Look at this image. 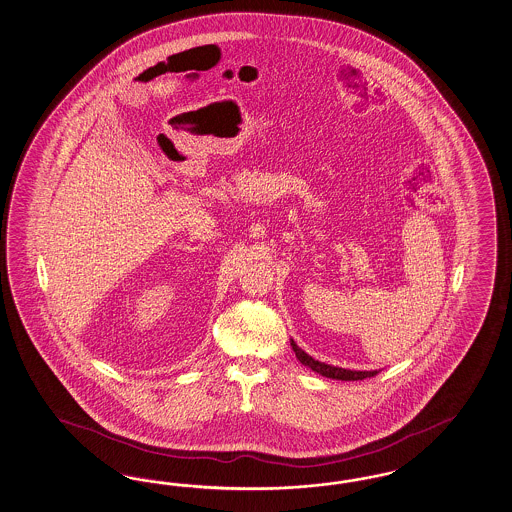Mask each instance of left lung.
Masks as SVG:
<instances>
[{
  "label": "left lung",
  "instance_id": "obj_1",
  "mask_svg": "<svg viewBox=\"0 0 512 512\" xmlns=\"http://www.w3.org/2000/svg\"><path fill=\"white\" fill-rule=\"evenodd\" d=\"M291 346L298 360L302 361L304 365H307L311 371L322 374V376H326V378H335V380H365V378H371V376L378 374V371H348V369H341V367H332V365H328V363L313 360V358H311L309 354H305L304 350L296 345L294 341H291Z\"/></svg>",
  "mask_w": 512,
  "mask_h": 512
}]
</instances>
